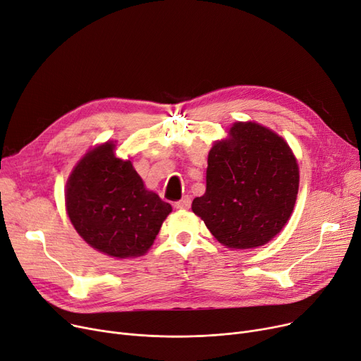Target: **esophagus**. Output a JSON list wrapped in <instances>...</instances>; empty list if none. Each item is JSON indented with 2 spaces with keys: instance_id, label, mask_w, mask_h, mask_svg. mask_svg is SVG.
<instances>
[{
  "instance_id": "esophagus-1",
  "label": "esophagus",
  "mask_w": 361,
  "mask_h": 361,
  "mask_svg": "<svg viewBox=\"0 0 361 361\" xmlns=\"http://www.w3.org/2000/svg\"><path fill=\"white\" fill-rule=\"evenodd\" d=\"M190 205H192V199H190L189 196H184L181 200H178V202L174 203V207H176L177 209H189Z\"/></svg>"
}]
</instances>
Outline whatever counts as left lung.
<instances>
[{
    "label": "left lung",
    "instance_id": "obj_1",
    "mask_svg": "<svg viewBox=\"0 0 361 361\" xmlns=\"http://www.w3.org/2000/svg\"><path fill=\"white\" fill-rule=\"evenodd\" d=\"M300 168L289 145L255 122H236L208 154L207 192L192 203L212 236L231 249L269 243L293 211Z\"/></svg>",
    "mask_w": 361,
    "mask_h": 361
}]
</instances>
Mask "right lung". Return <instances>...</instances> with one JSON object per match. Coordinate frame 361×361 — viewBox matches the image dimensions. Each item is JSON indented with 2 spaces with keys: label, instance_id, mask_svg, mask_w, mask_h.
Segmentation results:
<instances>
[{
  "label": "right lung",
  "instance_id": "1",
  "mask_svg": "<svg viewBox=\"0 0 361 361\" xmlns=\"http://www.w3.org/2000/svg\"><path fill=\"white\" fill-rule=\"evenodd\" d=\"M114 150L107 142L76 164L66 183V211L78 234L99 252L119 259L142 257L172 208Z\"/></svg>",
  "mask_w": 361,
  "mask_h": 361
}]
</instances>
